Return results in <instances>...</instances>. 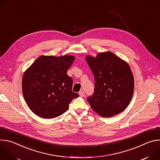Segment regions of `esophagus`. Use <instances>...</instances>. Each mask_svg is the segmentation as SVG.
Here are the masks:
<instances>
[{
    "instance_id": "esophagus-1",
    "label": "esophagus",
    "mask_w": 160,
    "mask_h": 160,
    "mask_svg": "<svg viewBox=\"0 0 160 160\" xmlns=\"http://www.w3.org/2000/svg\"><path fill=\"white\" fill-rule=\"evenodd\" d=\"M79 95H80V97H84L85 96V92H84V91L83 90H80V92H79Z\"/></svg>"
}]
</instances>
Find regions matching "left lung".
<instances>
[{
    "mask_svg": "<svg viewBox=\"0 0 160 160\" xmlns=\"http://www.w3.org/2000/svg\"><path fill=\"white\" fill-rule=\"evenodd\" d=\"M85 59L95 80L94 93L87 98L91 108L103 117L122 112L129 104L134 89L128 64L109 51L99 52L96 57L87 56Z\"/></svg>",
    "mask_w": 160,
    "mask_h": 160,
    "instance_id": "left-lung-1",
    "label": "left lung"
}]
</instances>
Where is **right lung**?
Returning a JSON list of instances; mask_svg holds the SVG:
<instances>
[{"mask_svg": "<svg viewBox=\"0 0 160 160\" xmlns=\"http://www.w3.org/2000/svg\"><path fill=\"white\" fill-rule=\"evenodd\" d=\"M75 58L71 55L40 56L25 72L22 94L36 115L49 119L58 117L79 96L72 91L73 79L67 75Z\"/></svg>", "mask_w": 160, "mask_h": 160, "instance_id": "obj_1", "label": "right lung"}]
</instances>
